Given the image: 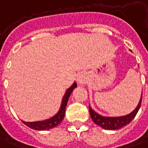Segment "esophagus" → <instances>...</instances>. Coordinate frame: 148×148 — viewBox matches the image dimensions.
I'll return each instance as SVG.
<instances>
[{
  "instance_id": "1",
  "label": "esophagus",
  "mask_w": 148,
  "mask_h": 148,
  "mask_svg": "<svg viewBox=\"0 0 148 148\" xmlns=\"http://www.w3.org/2000/svg\"><path fill=\"white\" fill-rule=\"evenodd\" d=\"M77 84L79 85H83L86 83V76L84 74H79L78 77H77Z\"/></svg>"
}]
</instances>
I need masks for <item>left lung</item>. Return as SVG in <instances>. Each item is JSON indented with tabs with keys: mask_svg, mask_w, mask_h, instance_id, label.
<instances>
[{
	"mask_svg": "<svg viewBox=\"0 0 148 148\" xmlns=\"http://www.w3.org/2000/svg\"><path fill=\"white\" fill-rule=\"evenodd\" d=\"M141 103H142V97L139 100L138 106H136V108L132 111V113L124 115V116H120V117L102 116L98 113H96L94 110H92L90 106H89V111H90V114L92 120L94 121V123L95 124L101 127L103 129H106V130H118L132 122V119L135 117L136 114L138 113L140 106H141Z\"/></svg>",
	"mask_w": 148,
	"mask_h": 148,
	"instance_id": "obj_1",
	"label": "left lung"
}]
</instances>
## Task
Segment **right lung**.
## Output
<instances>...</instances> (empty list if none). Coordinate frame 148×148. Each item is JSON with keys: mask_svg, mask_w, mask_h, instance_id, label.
Segmentation results:
<instances>
[{"mask_svg": "<svg viewBox=\"0 0 148 148\" xmlns=\"http://www.w3.org/2000/svg\"><path fill=\"white\" fill-rule=\"evenodd\" d=\"M75 87H77L76 82H74L70 88L67 89L66 92L63 99H62V105L60 107L59 111L54 116L44 121H38V122H25V121H22V122L29 127L32 128L34 130H38V131H46V130H49V129L57 127L58 125L61 123V122L64 119L68 100H69L71 94Z\"/></svg>", "mask_w": 148, "mask_h": 148, "instance_id": "obj_1", "label": "right lung"}]
</instances>
